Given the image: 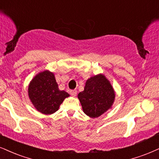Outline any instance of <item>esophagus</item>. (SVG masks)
I'll return each instance as SVG.
<instances>
[{
	"mask_svg": "<svg viewBox=\"0 0 159 159\" xmlns=\"http://www.w3.org/2000/svg\"><path fill=\"white\" fill-rule=\"evenodd\" d=\"M70 93L73 97H75V96H76V93H77V91L76 90H71V91H70Z\"/></svg>",
	"mask_w": 159,
	"mask_h": 159,
	"instance_id": "obj_1",
	"label": "esophagus"
}]
</instances>
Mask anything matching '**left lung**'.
Returning <instances> with one entry per match:
<instances>
[{
    "label": "left lung",
    "mask_w": 159,
    "mask_h": 159,
    "mask_svg": "<svg viewBox=\"0 0 159 159\" xmlns=\"http://www.w3.org/2000/svg\"><path fill=\"white\" fill-rule=\"evenodd\" d=\"M84 113L97 118L112 106L115 92L112 85L102 74L92 76L87 80L84 91L78 94Z\"/></svg>",
    "instance_id": "8db88e82"
}]
</instances>
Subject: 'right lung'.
Instances as JSON below:
<instances>
[{
  "label": "right lung",
  "instance_id": "add662e5",
  "mask_svg": "<svg viewBox=\"0 0 159 159\" xmlns=\"http://www.w3.org/2000/svg\"><path fill=\"white\" fill-rule=\"evenodd\" d=\"M29 97L35 108L44 114L57 111L60 104L69 94L58 89L54 74L48 70L38 74L29 85Z\"/></svg>",
  "mask_w": 159,
  "mask_h": 159
}]
</instances>
